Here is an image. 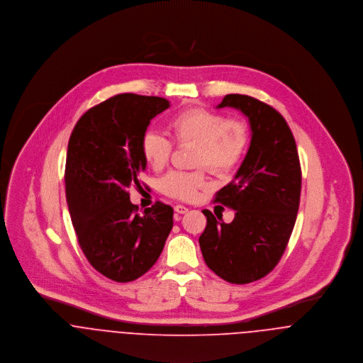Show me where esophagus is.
<instances>
[{
	"label": "esophagus",
	"mask_w": 363,
	"mask_h": 363,
	"mask_svg": "<svg viewBox=\"0 0 363 363\" xmlns=\"http://www.w3.org/2000/svg\"><path fill=\"white\" fill-rule=\"evenodd\" d=\"M175 211L179 213V214H185L188 211V207L186 206H182V204H177L175 206Z\"/></svg>",
	"instance_id": "1"
}]
</instances>
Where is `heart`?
<instances>
[{
	"label": "heart",
	"mask_w": 363,
	"mask_h": 363,
	"mask_svg": "<svg viewBox=\"0 0 363 363\" xmlns=\"http://www.w3.org/2000/svg\"><path fill=\"white\" fill-rule=\"evenodd\" d=\"M167 128L175 143H195V165H206L216 174L234 171L246 153L249 130L243 121L225 120L220 113L201 107L186 108L172 116ZM140 152L152 168L160 169L172 152V143L159 130H146L140 140ZM207 186L203 169L184 172L172 171L160 181V189L165 195L194 201L198 192Z\"/></svg>",
	"instance_id": "obj_1"
}]
</instances>
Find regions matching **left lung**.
Returning <instances> with one entry per match:
<instances>
[{"label":"left lung","mask_w":363,"mask_h":363,"mask_svg":"<svg viewBox=\"0 0 363 363\" xmlns=\"http://www.w3.org/2000/svg\"><path fill=\"white\" fill-rule=\"evenodd\" d=\"M233 107L247 118L252 138L234 179L214 201L235 210L227 224L203 210L207 225L201 255L218 277L247 284L267 276L280 262L292 234L301 198V164L292 132L272 106L245 94H227L217 108Z\"/></svg>","instance_id":"1"}]
</instances>
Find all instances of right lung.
<instances>
[{
	"mask_svg": "<svg viewBox=\"0 0 363 363\" xmlns=\"http://www.w3.org/2000/svg\"><path fill=\"white\" fill-rule=\"evenodd\" d=\"M168 107L162 97L117 94L87 110L69 138L65 194L72 225L89 263L113 281L147 273L172 228L171 206L156 201L139 214L128 194L146 169L142 136Z\"/></svg>",
	"mask_w": 363,
	"mask_h": 363,
	"instance_id": "1",
	"label": "right lung"
}]
</instances>
